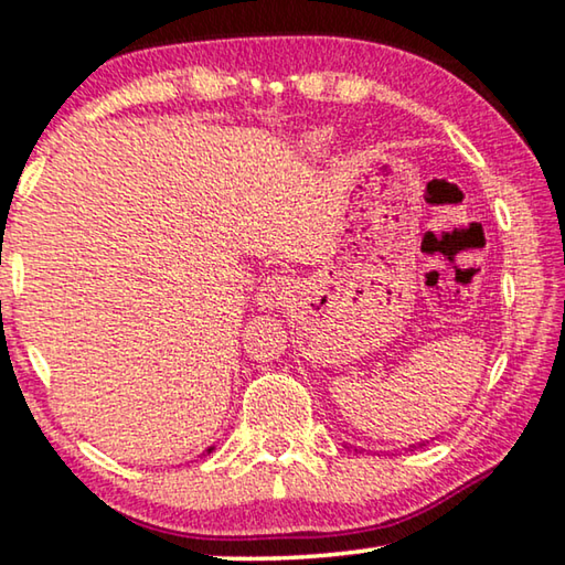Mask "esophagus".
<instances>
[{"mask_svg":"<svg viewBox=\"0 0 565 565\" xmlns=\"http://www.w3.org/2000/svg\"><path fill=\"white\" fill-rule=\"evenodd\" d=\"M294 289H296V284L291 276L271 274V276H266L259 286V291H256V303H259L262 309H274V306H281L289 301L294 296Z\"/></svg>","mask_w":565,"mask_h":565,"instance_id":"obj_1","label":"esophagus"}]
</instances>
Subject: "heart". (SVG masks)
I'll list each match as a JSON object with an SVG mask.
<instances>
[{
  "mask_svg": "<svg viewBox=\"0 0 565 565\" xmlns=\"http://www.w3.org/2000/svg\"><path fill=\"white\" fill-rule=\"evenodd\" d=\"M323 141H327V137H323V134H311V137L306 139V147H309V149H321Z\"/></svg>",
  "mask_w": 565,
  "mask_h": 565,
  "instance_id": "obj_1",
  "label": "heart"
}]
</instances>
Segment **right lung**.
I'll use <instances>...</instances> for the list:
<instances>
[{
  "label": "right lung",
  "mask_w": 565,
  "mask_h": 565,
  "mask_svg": "<svg viewBox=\"0 0 565 565\" xmlns=\"http://www.w3.org/2000/svg\"><path fill=\"white\" fill-rule=\"evenodd\" d=\"M209 451H212V448H209Z\"/></svg>",
  "instance_id": "add662e5"
}]
</instances>
